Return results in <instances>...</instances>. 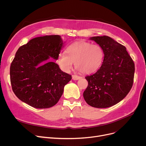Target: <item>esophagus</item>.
<instances>
[{"instance_id": "esophagus-1", "label": "esophagus", "mask_w": 146, "mask_h": 146, "mask_svg": "<svg viewBox=\"0 0 146 146\" xmlns=\"http://www.w3.org/2000/svg\"><path fill=\"white\" fill-rule=\"evenodd\" d=\"M81 78L80 76H77V75H72V79L74 80H77Z\"/></svg>"}]
</instances>
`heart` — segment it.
<instances>
[{"label":"heart","instance_id":"b5f03b06","mask_svg":"<svg viewBox=\"0 0 146 146\" xmlns=\"http://www.w3.org/2000/svg\"><path fill=\"white\" fill-rule=\"evenodd\" d=\"M104 58V52L101 46L85 41H80L69 45L66 53L60 52L57 63L64 72L75 68L83 74H91L101 67Z\"/></svg>","mask_w":146,"mask_h":146}]
</instances>
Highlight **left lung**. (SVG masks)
I'll return each instance as SVG.
<instances>
[{
	"label": "left lung",
	"instance_id": "obj_1",
	"mask_svg": "<svg viewBox=\"0 0 146 146\" xmlns=\"http://www.w3.org/2000/svg\"><path fill=\"white\" fill-rule=\"evenodd\" d=\"M104 52L103 63L85 79L88 86L83 92L86 103L98 108H108L122 101L131 90L135 66L126 48L108 36H93Z\"/></svg>",
	"mask_w": 146,
	"mask_h": 146
}]
</instances>
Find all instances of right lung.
<instances>
[{"label": "right lung", "instance_id": "right-lung-1", "mask_svg": "<svg viewBox=\"0 0 146 146\" xmlns=\"http://www.w3.org/2000/svg\"><path fill=\"white\" fill-rule=\"evenodd\" d=\"M64 42L61 36L36 37L19 48L10 67L13 92L21 101L35 108L55 105L72 75L61 70L57 60Z\"/></svg>", "mask_w": 146, "mask_h": 146}]
</instances>
